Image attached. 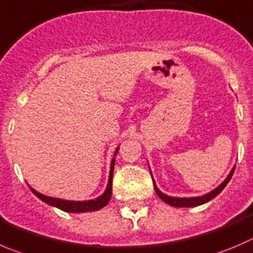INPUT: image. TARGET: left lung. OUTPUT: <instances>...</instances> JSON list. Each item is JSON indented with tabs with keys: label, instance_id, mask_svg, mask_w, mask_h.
Listing matches in <instances>:
<instances>
[{
	"label": "left lung",
	"instance_id": "left-lung-1",
	"mask_svg": "<svg viewBox=\"0 0 253 253\" xmlns=\"http://www.w3.org/2000/svg\"><path fill=\"white\" fill-rule=\"evenodd\" d=\"M235 168L236 167H233L232 169H231L230 174L227 175V177H226V179L223 180V181L221 182V184L218 185L216 189H213L212 191L208 192V194L203 195V196H194V197L169 196V195L164 194V192H161L160 190L158 189V186H156L155 181H154V179H153L154 189H155L156 195H158L161 200L164 201V203H167L168 205H171V206H174V208H195V206H199V205H203V204L209 203L210 200H212L213 197L217 196V195L220 194L223 189H225V186L228 184V181L231 180V177H232V175H233V171H235Z\"/></svg>",
	"mask_w": 253,
	"mask_h": 253
}]
</instances>
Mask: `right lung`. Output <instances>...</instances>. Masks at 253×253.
Returning <instances> with one entry per match:
<instances>
[{
	"instance_id": "1",
	"label": "right lung",
	"mask_w": 253,
	"mask_h": 253,
	"mask_svg": "<svg viewBox=\"0 0 253 253\" xmlns=\"http://www.w3.org/2000/svg\"><path fill=\"white\" fill-rule=\"evenodd\" d=\"M118 150H119V146L115 149L114 158L112 159V163H110V171H109V179H108V185L107 189L104 190L100 196H98L97 199H93V200H84V201H72V200H63V199H57V197H50L47 195H43L41 192L36 191L33 187L30 186V189L32 190L33 194L42 200L43 203L48 204V205L53 206V208H57L62 211H66V212H90V211H98L100 209H103L104 206L108 205V203L110 201V197H112V185H113V171H114V164H115V155H117Z\"/></svg>"
}]
</instances>
